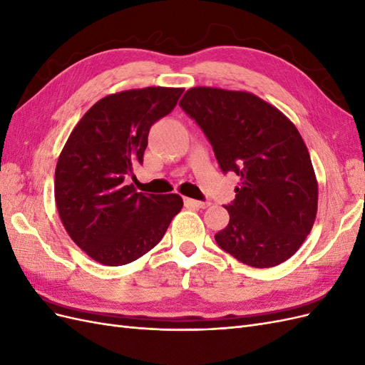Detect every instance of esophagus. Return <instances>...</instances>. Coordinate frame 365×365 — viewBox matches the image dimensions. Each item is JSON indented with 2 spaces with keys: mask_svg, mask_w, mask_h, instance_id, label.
<instances>
[{
  "mask_svg": "<svg viewBox=\"0 0 365 365\" xmlns=\"http://www.w3.org/2000/svg\"><path fill=\"white\" fill-rule=\"evenodd\" d=\"M184 204H185V207H190V208H207L210 205V202L190 200V197H184Z\"/></svg>",
  "mask_w": 365,
  "mask_h": 365,
  "instance_id": "obj_1",
  "label": "esophagus"
}]
</instances>
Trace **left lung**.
<instances>
[{
    "mask_svg": "<svg viewBox=\"0 0 365 365\" xmlns=\"http://www.w3.org/2000/svg\"><path fill=\"white\" fill-rule=\"evenodd\" d=\"M180 106L200 126L224 173L239 178L217 245L254 268L288 260L311 233L318 182L292 121L247 91L195 86Z\"/></svg>",
    "mask_w": 365,
    "mask_h": 365,
    "instance_id": "left-lung-1",
    "label": "left lung"
}]
</instances>
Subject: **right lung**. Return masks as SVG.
<instances>
[{
    "label": "right lung",
    "instance_id": "obj_1",
    "mask_svg": "<svg viewBox=\"0 0 365 365\" xmlns=\"http://www.w3.org/2000/svg\"><path fill=\"white\" fill-rule=\"evenodd\" d=\"M182 91L149 86L109 94L88 109L65 143L54 200L67 233L93 260L106 267L137 260L181 212L180 195L138 193L126 178L143 163L152 125Z\"/></svg>",
    "mask_w": 365,
    "mask_h": 365
}]
</instances>
